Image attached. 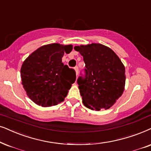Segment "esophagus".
<instances>
[{
    "instance_id": "obj_1",
    "label": "esophagus",
    "mask_w": 151,
    "mask_h": 151,
    "mask_svg": "<svg viewBox=\"0 0 151 151\" xmlns=\"http://www.w3.org/2000/svg\"><path fill=\"white\" fill-rule=\"evenodd\" d=\"M74 69H75V71H76V76H78V66H76V67L74 68Z\"/></svg>"
}]
</instances>
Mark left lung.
<instances>
[{"instance_id":"8db88e82","label":"left lung","mask_w":151,"mask_h":151,"mask_svg":"<svg viewBox=\"0 0 151 151\" xmlns=\"http://www.w3.org/2000/svg\"><path fill=\"white\" fill-rule=\"evenodd\" d=\"M74 49L83 56L85 78L77 80L83 103L88 108L107 109L124 91L125 66L116 54L101 44L81 45Z\"/></svg>"}]
</instances>
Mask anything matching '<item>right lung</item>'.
<instances>
[{
    "label": "right lung",
    "mask_w": 151,
    "mask_h": 151,
    "mask_svg": "<svg viewBox=\"0 0 151 151\" xmlns=\"http://www.w3.org/2000/svg\"><path fill=\"white\" fill-rule=\"evenodd\" d=\"M72 45L51 44L41 46L23 62L21 77L27 95L38 105L50 107L64 101L76 79V71L64 65V52Z\"/></svg>",
    "instance_id": "1"
}]
</instances>
